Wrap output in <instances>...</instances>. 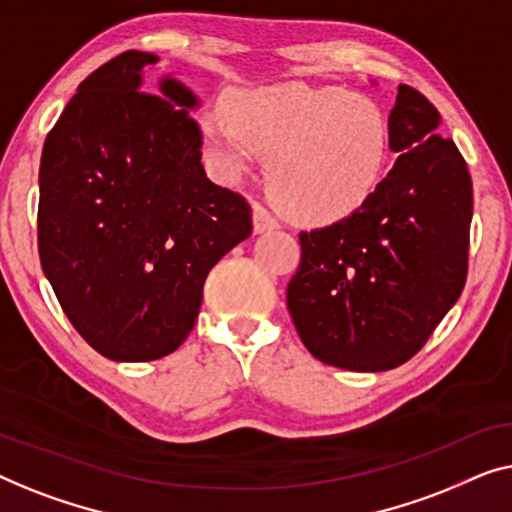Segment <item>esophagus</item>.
Here are the masks:
<instances>
[{"instance_id": "esophagus-1", "label": "esophagus", "mask_w": 512, "mask_h": 512, "mask_svg": "<svg viewBox=\"0 0 512 512\" xmlns=\"http://www.w3.org/2000/svg\"><path fill=\"white\" fill-rule=\"evenodd\" d=\"M253 222H255V232H266V229H276L280 225L276 215H273L264 204L253 206Z\"/></svg>"}]
</instances>
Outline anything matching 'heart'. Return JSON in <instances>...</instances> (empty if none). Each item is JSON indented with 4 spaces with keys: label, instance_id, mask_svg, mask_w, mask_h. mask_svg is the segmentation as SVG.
I'll list each match as a JSON object with an SVG mask.
<instances>
[{
    "label": "heart",
    "instance_id": "heart-1",
    "mask_svg": "<svg viewBox=\"0 0 512 512\" xmlns=\"http://www.w3.org/2000/svg\"><path fill=\"white\" fill-rule=\"evenodd\" d=\"M199 129L208 160L227 181L269 157L266 181L276 204L311 225L357 211L390 169V118L373 99L343 88L236 90L225 115L206 113Z\"/></svg>",
    "mask_w": 512,
    "mask_h": 512
}]
</instances>
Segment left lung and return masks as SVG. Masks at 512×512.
I'll return each instance as SVG.
<instances>
[{"mask_svg": "<svg viewBox=\"0 0 512 512\" xmlns=\"http://www.w3.org/2000/svg\"><path fill=\"white\" fill-rule=\"evenodd\" d=\"M394 169L373 197L334 225L301 232L287 308L320 362L397 369L455 306L469 273L473 183L441 113L399 85L390 113Z\"/></svg>", "mask_w": 512, "mask_h": 512, "instance_id": "obj_1", "label": "left lung"}]
</instances>
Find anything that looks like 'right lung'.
Here are the masks:
<instances>
[{
	"mask_svg": "<svg viewBox=\"0 0 512 512\" xmlns=\"http://www.w3.org/2000/svg\"><path fill=\"white\" fill-rule=\"evenodd\" d=\"M157 57L127 50L92 71L43 143L39 257L71 325L113 362L174 352L208 271L253 232L246 197L206 178L197 99L141 90Z\"/></svg>",
	"mask_w": 512,
	"mask_h": 512,
	"instance_id": "1",
	"label": "right lung"
}]
</instances>
